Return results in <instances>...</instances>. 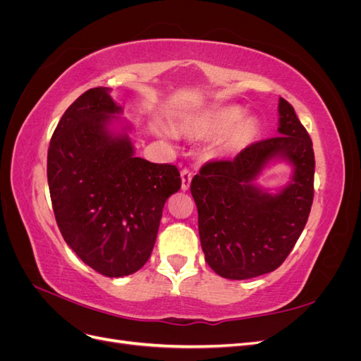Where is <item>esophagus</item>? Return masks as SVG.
Masks as SVG:
<instances>
[{
  "instance_id": "1",
  "label": "esophagus",
  "mask_w": 361,
  "mask_h": 361,
  "mask_svg": "<svg viewBox=\"0 0 361 361\" xmlns=\"http://www.w3.org/2000/svg\"><path fill=\"white\" fill-rule=\"evenodd\" d=\"M180 179H182V191H187L190 188V183L192 179V173L188 169H183L180 171Z\"/></svg>"
}]
</instances>
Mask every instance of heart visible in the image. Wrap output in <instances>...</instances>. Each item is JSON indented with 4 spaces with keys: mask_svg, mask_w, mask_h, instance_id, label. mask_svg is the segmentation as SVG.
Listing matches in <instances>:
<instances>
[{
    "mask_svg": "<svg viewBox=\"0 0 361 361\" xmlns=\"http://www.w3.org/2000/svg\"><path fill=\"white\" fill-rule=\"evenodd\" d=\"M244 118V111L238 106H220L202 114L185 118L178 130L188 138H209L228 133L220 143L224 152H238L247 147L257 134L253 118Z\"/></svg>",
    "mask_w": 361,
    "mask_h": 361,
    "instance_id": "heart-1",
    "label": "heart"
}]
</instances>
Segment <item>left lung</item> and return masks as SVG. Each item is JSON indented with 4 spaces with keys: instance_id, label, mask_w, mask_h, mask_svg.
<instances>
[{
    "instance_id": "left-lung-1",
    "label": "left lung",
    "mask_w": 361,
    "mask_h": 361,
    "mask_svg": "<svg viewBox=\"0 0 361 361\" xmlns=\"http://www.w3.org/2000/svg\"><path fill=\"white\" fill-rule=\"evenodd\" d=\"M279 134L247 146L233 159L206 162L191 182L204 260L218 276L253 279L277 269L298 241L313 203L312 138L280 97ZM288 160L293 179L279 193L257 188L269 161Z\"/></svg>"
}]
</instances>
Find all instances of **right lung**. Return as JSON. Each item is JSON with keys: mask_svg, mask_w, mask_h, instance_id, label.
Listing matches in <instances>:
<instances>
[{"mask_svg": "<svg viewBox=\"0 0 361 361\" xmlns=\"http://www.w3.org/2000/svg\"><path fill=\"white\" fill-rule=\"evenodd\" d=\"M110 89L96 87L60 118L48 149L54 215L66 244L105 277L137 272L154 250L164 204L180 190L179 170L134 155Z\"/></svg>", "mask_w": 361, "mask_h": 361, "instance_id": "obj_1", "label": "right lung"}]
</instances>
